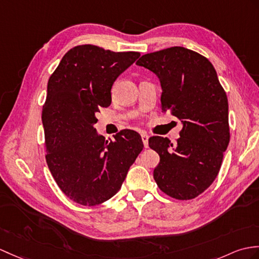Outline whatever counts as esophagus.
Listing matches in <instances>:
<instances>
[{
    "label": "esophagus",
    "instance_id": "34e87169",
    "mask_svg": "<svg viewBox=\"0 0 259 259\" xmlns=\"http://www.w3.org/2000/svg\"><path fill=\"white\" fill-rule=\"evenodd\" d=\"M141 139H142L144 148H148V147H149V143H148V141H149V136H148L147 134H142V135H141Z\"/></svg>",
    "mask_w": 259,
    "mask_h": 259
}]
</instances>
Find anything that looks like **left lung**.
<instances>
[{
    "label": "left lung",
    "mask_w": 259,
    "mask_h": 259,
    "mask_svg": "<svg viewBox=\"0 0 259 259\" xmlns=\"http://www.w3.org/2000/svg\"><path fill=\"white\" fill-rule=\"evenodd\" d=\"M136 64L159 77L162 112L183 123L174 146L167 138L149 139V147L160 155L153 178L166 195L192 200L214 182L230 142L225 90L211 62L188 48L146 54Z\"/></svg>",
    "instance_id": "left-lung-1"
}]
</instances>
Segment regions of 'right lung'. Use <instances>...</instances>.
<instances>
[{
	"label": "right lung",
	"mask_w": 259,
	"mask_h": 259,
	"mask_svg": "<svg viewBox=\"0 0 259 259\" xmlns=\"http://www.w3.org/2000/svg\"><path fill=\"white\" fill-rule=\"evenodd\" d=\"M139 56L75 46L48 79L41 110L46 162L58 188L80 205H99L115 195L143 149L134 130L119 131L108 142L94 128L100 108L111 104L113 82Z\"/></svg>",
	"instance_id": "add662e5"
}]
</instances>
